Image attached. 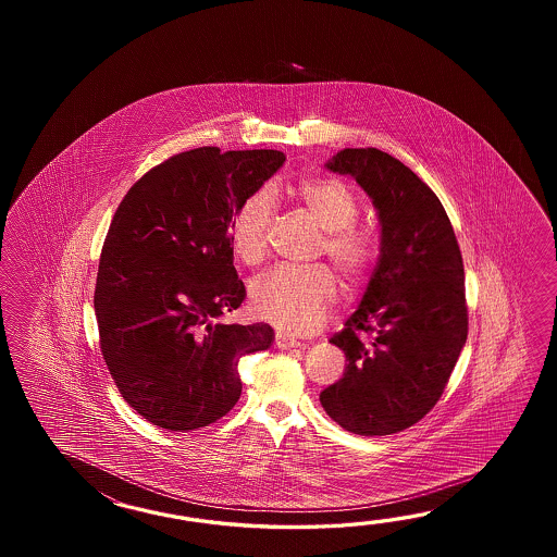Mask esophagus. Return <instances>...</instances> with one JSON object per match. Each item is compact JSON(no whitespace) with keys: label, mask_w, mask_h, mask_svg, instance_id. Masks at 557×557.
<instances>
[{"label":"esophagus","mask_w":557,"mask_h":557,"mask_svg":"<svg viewBox=\"0 0 557 557\" xmlns=\"http://www.w3.org/2000/svg\"><path fill=\"white\" fill-rule=\"evenodd\" d=\"M274 344H276L278 348H283V350H290V348H298V346H300L298 341H295V338L288 336V334H283V332H276Z\"/></svg>","instance_id":"1"}]
</instances>
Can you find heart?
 Here are the masks:
<instances>
[{
	"instance_id": "1",
	"label": "heart",
	"mask_w": 557,
	"mask_h": 557,
	"mask_svg": "<svg viewBox=\"0 0 557 557\" xmlns=\"http://www.w3.org/2000/svg\"><path fill=\"white\" fill-rule=\"evenodd\" d=\"M293 199L324 231L319 255H326L346 283L364 278L374 262V240L355 225L360 205L338 178L305 177L293 185ZM274 201L269 190H257L240 202L231 223V247L247 267L261 264L271 249ZM338 286L326 267H276L250 284V305L259 319L293 334L319 329L336 302Z\"/></svg>"
}]
</instances>
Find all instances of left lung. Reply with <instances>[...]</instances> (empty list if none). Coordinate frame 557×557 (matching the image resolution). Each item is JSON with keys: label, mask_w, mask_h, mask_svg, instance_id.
Here are the masks:
<instances>
[{"label": "left lung", "mask_w": 557, "mask_h": 557, "mask_svg": "<svg viewBox=\"0 0 557 557\" xmlns=\"http://www.w3.org/2000/svg\"><path fill=\"white\" fill-rule=\"evenodd\" d=\"M324 166L355 177L372 199L380 257L355 314L331 338L348 364L320 404L352 434H396L438 403L468 338L462 252L434 190L392 154L343 149Z\"/></svg>", "instance_id": "8db88e82"}]
</instances>
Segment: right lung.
<instances>
[{
	"mask_svg": "<svg viewBox=\"0 0 557 557\" xmlns=\"http://www.w3.org/2000/svg\"><path fill=\"white\" fill-rule=\"evenodd\" d=\"M286 157L199 147L147 171L107 231L95 284L99 346L121 396L153 426L189 432L238 403V360L267 350L269 324H225L247 290L233 264L240 202Z\"/></svg>",
	"mask_w": 557,
	"mask_h": 557,
	"instance_id": "1",
	"label": "right lung"
}]
</instances>
